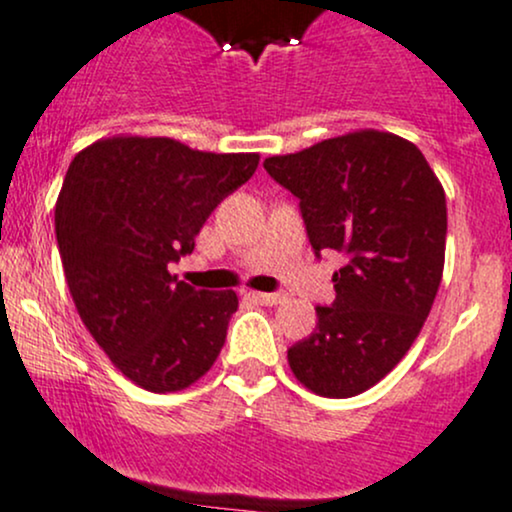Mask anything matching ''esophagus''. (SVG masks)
<instances>
[{
	"label": "esophagus",
	"instance_id": "34e87169",
	"mask_svg": "<svg viewBox=\"0 0 512 512\" xmlns=\"http://www.w3.org/2000/svg\"><path fill=\"white\" fill-rule=\"evenodd\" d=\"M252 299L257 303H265V306H277V303L286 301L284 291H272V294H265V291H252Z\"/></svg>",
	"mask_w": 512,
	"mask_h": 512
}]
</instances>
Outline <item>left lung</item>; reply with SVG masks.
<instances>
[{
    "label": "left lung",
    "mask_w": 512,
    "mask_h": 512,
    "mask_svg": "<svg viewBox=\"0 0 512 512\" xmlns=\"http://www.w3.org/2000/svg\"><path fill=\"white\" fill-rule=\"evenodd\" d=\"M299 199L308 243L342 252L335 301L318 306L289 367L318 396L350 398L401 362L418 338L445 267L447 204L425 155L379 131L328 138L265 160Z\"/></svg>",
    "instance_id": "left-lung-1"
}]
</instances>
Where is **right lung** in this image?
<instances>
[{
  "mask_svg": "<svg viewBox=\"0 0 512 512\" xmlns=\"http://www.w3.org/2000/svg\"><path fill=\"white\" fill-rule=\"evenodd\" d=\"M260 155L201 153L172 138L97 140L70 162L55 238L82 323L140 389L182 391L226 342L235 291L179 282L211 211L243 187Z\"/></svg>",
  "mask_w": 512,
  "mask_h": 512,
  "instance_id": "obj_1",
  "label": "right lung"
}]
</instances>
